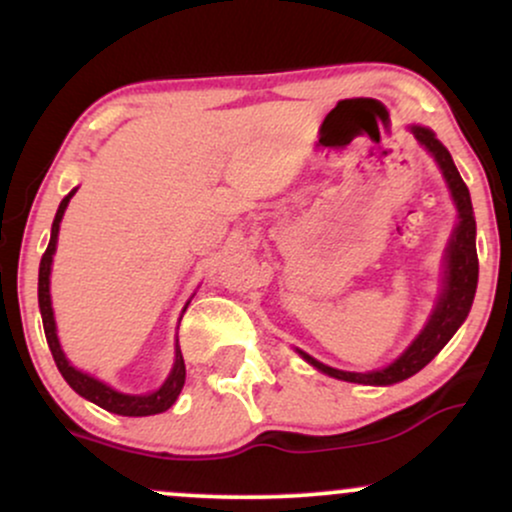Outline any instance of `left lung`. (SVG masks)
Instances as JSON below:
<instances>
[{"instance_id": "1", "label": "left lung", "mask_w": 512, "mask_h": 512, "mask_svg": "<svg viewBox=\"0 0 512 512\" xmlns=\"http://www.w3.org/2000/svg\"><path fill=\"white\" fill-rule=\"evenodd\" d=\"M409 129L416 137V142L436 158L438 168L443 170V178L450 187L452 202H455L457 207V219H460L457 221L455 231H452L448 250H445L443 291H440L436 308H433L431 317H428L424 330H421L419 337L409 344V349L404 351L397 361H392L390 366L380 370H368V373H349V370L325 366V363L315 361L313 356H308L305 351L298 349V354H301L310 366L322 370V373L330 375V378L346 380V383L395 385L411 378L414 373H419V370L428 366V363L438 356V351L450 342L452 334L460 330L462 322L467 320L469 308H472L474 293H477V221H474V209L472 199H469L467 185H464L460 173H457L450 151L438 142L436 134H433L431 129L419 125H411Z\"/></svg>"}]
</instances>
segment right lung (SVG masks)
I'll list each match as a JSON object with an SVG mask.
<instances>
[{"label": "right lung", "instance_id": "obj_1", "mask_svg": "<svg viewBox=\"0 0 512 512\" xmlns=\"http://www.w3.org/2000/svg\"><path fill=\"white\" fill-rule=\"evenodd\" d=\"M74 192H76V187L60 202V209H57L55 221H52L48 250H45L43 260H40V272H38V305H40V315H43L45 339H48L52 358H55L62 378L67 380L69 387H72L76 395L88 399V402L98 404V407H103L105 411H113V414H120V416L161 414V411L173 407L175 399H178V395H180L182 385H185V361H182L180 344H175V363H173V370H170V375L166 378V383L158 387L156 392H149V395H125V392H117L110 385L96 380L93 375L76 370L72 363L67 361V356H64V351L60 346V339H57L55 313H52V301H50V272H52V255H55V250H57V233H60L64 209H67L69 199L74 197ZM182 313H185V310H182Z\"/></svg>", "mask_w": 512, "mask_h": 512}]
</instances>
